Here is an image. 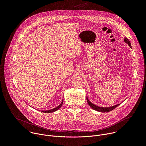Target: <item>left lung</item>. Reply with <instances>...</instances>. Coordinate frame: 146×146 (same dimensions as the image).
Listing matches in <instances>:
<instances>
[{
  "instance_id": "1",
  "label": "left lung",
  "mask_w": 146,
  "mask_h": 146,
  "mask_svg": "<svg viewBox=\"0 0 146 146\" xmlns=\"http://www.w3.org/2000/svg\"><path fill=\"white\" fill-rule=\"evenodd\" d=\"M124 41L126 43H127L129 46L132 48V46H131V42L126 37L124 38ZM87 102L88 103V105H90V106L94 110H96V111H100V112H103V113H106V112H109V111H110L111 110H113V109H114L115 108H116L119 104H118V105H115V106H111V107H109V108H102V107H99V106H98L96 105H94L93 103H92L88 99V98H87Z\"/></svg>"
}]
</instances>
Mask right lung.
I'll use <instances>...</instances> for the list:
<instances>
[{
    "label": "right lung",
    "mask_w": 146,
    "mask_h": 146,
    "mask_svg": "<svg viewBox=\"0 0 146 146\" xmlns=\"http://www.w3.org/2000/svg\"><path fill=\"white\" fill-rule=\"evenodd\" d=\"M62 104H63V100H62V102H61V103L60 104V105H59L58 106H57L56 108H54V109H51V110H46V111H44V110H42V111H41V112H43V113H52V112H54V111H56L57 110H58L59 108H61V106H62Z\"/></svg>",
    "instance_id": "right-lung-1"
}]
</instances>
